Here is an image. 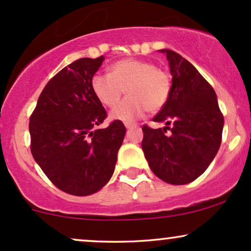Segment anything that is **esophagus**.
Returning <instances> with one entry per match:
<instances>
[{"instance_id":"esophagus-1","label":"esophagus","mask_w":251,"mask_h":251,"mask_svg":"<svg viewBox=\"0 0 251 251\" xmlns=\"http://www.w3.org/2000/svg\"><path fill=\"white\" fill-rule=\"evenodd\" d=\"M135 124H131V123H125V127L126 128H133V127H135Z\"/></svg>"}]
</instances>
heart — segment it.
Instances as JSON below:
<instances>
[{
  "mask_svg": "<svg viewBox=\"0 0 251 251\" xmlns=\"http://www.w3.org/2000/svg\"><path fill=\"white\" fill-rule=\"evenodd\" d=\"M109 75L96 74L91 87L94 96L106 107H114L123 97L127 98L111 112V118L131 122L145 111H159L171 93V75L153 62L139 59H124L111 66Z\"/></svg>",
  "mask_w": 251,
  "mask_h": 251,
  "instance_id": "1",
  "label": "heart"
}]
</instances>
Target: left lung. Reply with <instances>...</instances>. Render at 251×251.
Segmentation results:
<instances>
[{"label":"left lung","instance_id":"8db88e82","mask_svg":"<svg viewBox=\"0 0 251 251\" xmlns=\"http://www.w3.org/2000/svg\"><path fill=\"white\" fill-rule=\"evenodd\" d=\"M160 51L169 60L172 86L169 100L153 122L166 126L154 129L144 125L142 148L158 178L183 185L200 177L214 160L221 146L224 118L214 88L200 72L176 51Z\"/></svg>","mask_w":251,"mask_h":251}]
</instances>
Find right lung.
Returning a JSON list of instances; mask_svg holds the SVG:
<instances>
[{"mask_svg": "<svg viewBox=\"0 0 251 251\" xmlns=\"http://www.w3.org/2000/svg\"><path fill=\"white\" fill-rule=\"evenodd\" d=\"M102 61L82 57L62 68L45 86L29 119L34 159L70 195L88 196L107 184L126 133L120 120L96 129L107 116L91 87Z\"/></svg>", "mask_w": 251, "mask_h": 251, "instance_id": "obj_1", "label": "right lung"}]
</instances>
